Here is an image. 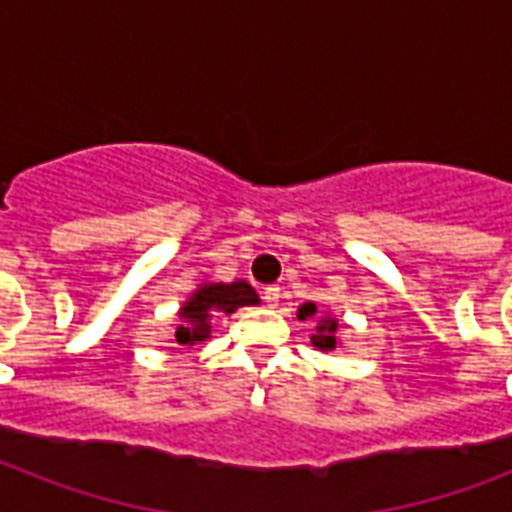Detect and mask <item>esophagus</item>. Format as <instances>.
I'll list each match as a JSON object with an SVG mask.
<instances>
[{"instance_id": "obj_1", "label": "esophagus", "mask_w": 512, "mask_h": 512, "mask_svg": "<svg viewBox=\"0 0 512 512\" xmlns=\"http://www.w3.org/2000/svg\"><path fill=\"white\" fill-rule=\"evenodd\" d=\"M263 300H265V305H268V308H276V305H279V300H281V289L279 287H265Z\"/></svg>"}]
</instances>
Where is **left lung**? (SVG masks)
Masks as SVG:
<instances>
[{"instance_id": "obj_1", "label": "left lung", "mask_w": 512, "mask_h": 512, "mask_svg": "<svg viewBox=\"0 0 512 512\" xmlns=\"http://www.w3.org/2000/svg\"><path fill=\"white\" fill-rule=\"evenodd\" d=\"M297 319L305 321V319H319V324H316V332L311 335V342L313 348L319 350H335L340 348L342 342L340 337H337V319L332 316V313H321L319 305L316 303H303L300 308H297Z\"/></svg>"}]
</instances>
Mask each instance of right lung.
<instances>
[{
    "label": "right lung",
    "mask_w": 512,
    "mask_h": 512,
    "mask_svg": "<svg viewBox=\"0 0 512 512\" xmlns=\"http://www.w3.org/2000/svg\"><path fill=\"white\" fill-rule=\"evenodd\" d=\"M244 305H260V297L249 281H204L177 311V324L172 327L175 342L183 348L199 345L212 335V319L231 316Z\"/></svg>",
    "instance_id": "obj_1"
}]
</instances>
